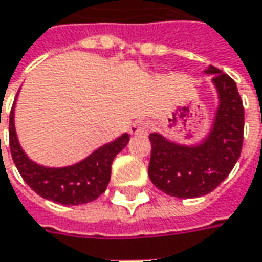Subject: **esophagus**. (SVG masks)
Returning <instances> with one entry per match:
<instances>
[{
    "label": "esophagus",
    "mask_w": 262,
    "mask_h": 262,
    "mask_svg": "<svg viewBox=\"0 0 262 262\" xmlns=\"http://www.w3.org/2000/svg\"><path fill=\"white\" fill-rule=\"evenodd\" d=\"M149 129V123L145 122V120H135L132 123L130 127H129V132L132 135H140V133H146Z\"/></svg>",
    "instance_id": "esophagus-1"
}]
</instances>
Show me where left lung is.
<instances>
[{"mask_svg":"<svg viewBox=\"0 0 262 262\" xmlns=\"http://www.w3.org/2000/svg\"><path fill=\"white\" fill-rule=\"evenodd\" d=\"M219 105L212 130L199 145H180L150 133L148 174L154 185L168 195L194 199L213 191L229 176L244 142V105L236 84L221 69L209 67Z\"/></svg>","mask_w":262,"mask_h":262,"instance_id":"left-lung-1","label":"left lung"}]
</instances>
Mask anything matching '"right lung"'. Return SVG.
Masks as SVG:
<instances>
[{"instance_id":"obj_1","label":"right lung","mask_w":262,"mask_h":262,"mask_svg":"<svg viewBox=\"0 0 262 262\" xmlns=\"http://www.w3.org/2000/svg\"><path fill=\"white\" fill-rule=\"evenodd\" d=\"M127 142L129 135L123 133L120 138L95 149L91 155L74 165L43 167L24 154L15 133L14 107L10 113V150L20 176L43 199L65 206L90 203L105 191L112 177L113 159Z\"/></svg>"}]
</instances>
